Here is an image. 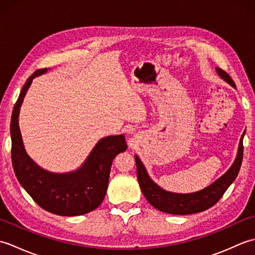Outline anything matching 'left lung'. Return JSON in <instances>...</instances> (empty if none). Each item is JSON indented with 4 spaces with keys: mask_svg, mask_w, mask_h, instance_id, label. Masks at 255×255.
<instances>
[{
    "mask_svg": "<svg viewBox=\"0 0 255 255\" xmlns=\"http://www.w3.org/2000/svg\"><path fill=\"white\" fill-rule=\"evenodd\" d=\"M217 72L226 82L236 88V84L230 75L225 72L223 69L217 68ZM246 131L243 132L240 139L239 150H238L237 158L234 164L225 174L214 182L211 185L206 187L202 191L191 194H176L166 192L164 189L159 187L149 177L147 171H145L143 164L137 155H134L137 165V177L140 188L144 195L145 199L153 206L154 208L159 209L166 214L173 215H189L195 213L204 211L218 202L223 197V195L227 191L232 182L236 180L238 173L240 171L242 159H243V136Z\"/></svg>",
    "mask_w": 255,
    "mask_h": 255,
    "instance_id": "obj_1",
    "label": "left lung"
}]
</instances>
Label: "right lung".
Returning <instances> with one entry per match:
<instances>
[{"mask_svg":"<svg viewBox=\"0 0 255 255\" xmlns=\"http://www.w3.org/2000/svg\"><path fill=\"white\" fill-rule=\"evenodd\" d=\"M46 70H36L30 75L15 103L10 119L13 169L20 185L41 208L59 216L84 215L102 204L107 191L113 160L127 149V144L123 134L103 138L84 164L67 174H55L35 164L25 152L18 127V114L32 79Z\"/></svg>","mask_w":255,"mask_h":255,"instance_id":"obj_1","label":"right lung"}]
</instances>
